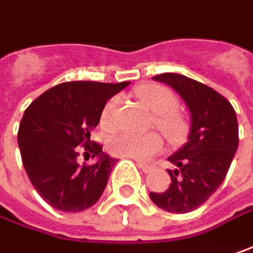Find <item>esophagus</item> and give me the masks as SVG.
Masks as SVG:
<instances>
[{"label":"esophagus","instance_id":"1","mask_svg":"<svg viewBox=\"0 0 253 253\" xmlns=\"http://www.w3.org/2000/svg\"><path fill=\"white\" fill-rule=\"evenodd\" d=\"M136 165H138V167H139L141 169L144 170L145 173H148V172H151V169H152V167H151V165H148V164H142V162H138Z\"/></svg>","mask_w":253,"mask_h":253}]
</instances>
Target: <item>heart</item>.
<instances>
[{
    "instance_id": "obj_1",
    "label": "heart",
    "mask_w": 253,
    "mask_h": 253,
    "mask_svg": "<svg viewBox=\"0 0 253 253\" xmlns=\"http://www.w3.org/2000/svg\"><path fill=\"white\" fill-rule=\"evenodd\" d=\"M138 99L155 112V125L164 132V135L172 141L178 142L186 135L188 124L182 114L176 111L178 98L169 88L149 84L136 89ZM117 98L109 99L101 112V125L107 129L115 126V112H117ZM162 138L158 133H120L109 139L108 148L114 155L132 158L138 161H148L152 155L162 149Z\"/></svg>"
}]
</instances>
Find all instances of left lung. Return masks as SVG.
I'll use <instances>...</instances> for the list:
<instances>
[{
	"label": "left lung",
	"instance_id": "left-lung-1",
	"mask_svg": "<svg viewBox=\"0 0 253 253\" xmlns=\"http://www.w3.org/2000/svg\"><path fill=\"white\" fill-rule=\"evenodd\" d=\"M165 83L182 96L191 112L188 142L170 155L175 169H168L169 188L151 192L152 202L172 213H188L205 204L223 182L239 144L234 107L219 92L179 74H161Z\"/></svg>",
	"mask_w": 253,
	"mask_h": 253
}]
</instances>
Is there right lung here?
Wrapping results in <instances>:
<instances>
[{
	"instance_id": "right-lung-1",
	"label": "right lung",
	"mask_w": 253,
	"mask_h": 253,
	"mask_svg": "<svg viewBox=\"0 0 253 253\" xmlns=\"http://www.w3.org/2000/svg\"><path fill=\"white\" fill-rule=\"evenodd\" d=\"M128 85V81L58 84L25 109L18 129L22 165L32 186L52 208L81 212L101 198L117 159L91 141V132L108 99ZM78 146L98 161L80 166Z\"/></svg>"
}]
</instances>
